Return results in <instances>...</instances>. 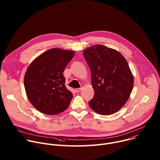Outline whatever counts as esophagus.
<instances>
[{
	"instance_id": "obj_1",
	"label": "esophagus",
	"mask_w": 160,
	"mask_h": 160,
	"mask_svg": "<svg viewBox=\"0 0 160 160\" xmlns=\"http://www.w3.org/2000/svg\"><path fill=\"white\" fill-rule=\"evenodd\" d=\"M81 89H82L81 88H75V91L76 92H77V93H78V92H79L81 90Z\"/></svg>"
}]
</instances>
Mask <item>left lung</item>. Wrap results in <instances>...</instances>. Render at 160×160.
Segmentation results:
<instances>
[{"instance_id":"1","label":"left lung","mask_w":160,"mask_h":160,"mask_svg":"<svg viewBox=\"0 0 160 160\" xmlns=\"http://www.w3.org/2000/svg\"><path fill=\"white\" fill-rule=\"evenodd\" d=\"M83 54L94 90L90 107L101 115L117 112L128 99L133 87L127 60L118 51L99 44L87 48Z\"/></svg>"}]
</instances>
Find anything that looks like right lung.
I'll use <instances>...</instances> for the list:
<instances>
[{
  "label": "right lung",
  "instance_id": "right-lung-1",
  "mask_svg": "<svg viewBox=\"0 0 160 160\" xmlns=\"http://www.w3.org/2000/svg\"><path fill=\"white\" fill-rule=\"evenodd\" d=\"M75 51L53 48L35 58L24 77L27 98L40 112L49 115L65 111L73 94L65 86L62 73Z\"/></svg>",
  "mask_w": 160,
  "mask_h": 160
}]
</instances>
